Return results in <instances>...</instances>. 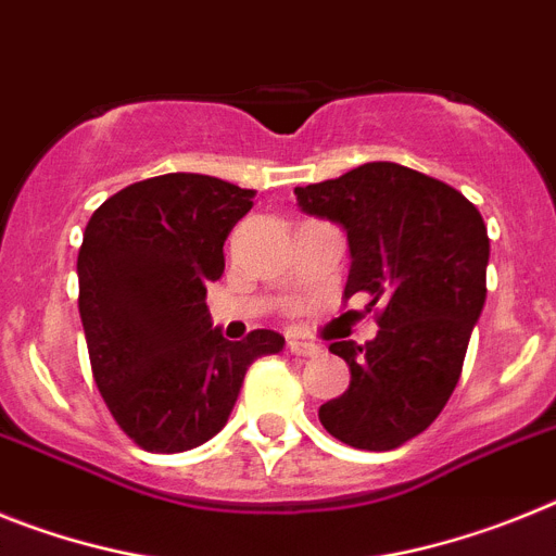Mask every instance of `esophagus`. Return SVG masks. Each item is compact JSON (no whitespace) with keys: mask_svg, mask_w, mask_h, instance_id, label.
<instances>
[{"mask_svg":"<svg viewBox=\"0 0 556 556\" xmlns=\"http://www.w3.org/2000/svg\"><path fill=\"white\" fill-rule=\"evenodd\" d=\"M288 350L293 355H299V358H313V355H318V346L311 344V341H302V338H288Z\"/></svg>","mask_w":556,"mask_h":556,"instance_id":"1","label":"esophagus"}]
</instances>
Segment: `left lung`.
<instances>
[{
  "mask_svg": "<svg viewBox=\"0 0 556 556\" xmlns=\"http://www.w3.org/2000/svg\"><path fill=\"white\" fill-rule=\"evenodd\" d=\"M307 215L336 220L350 240L344 299L369 296L378 336L332 341L350 389L318 408L344 445L394 451L439 417L462 375L486 299L490 238L481 212L451 185L394 162L293 190Z\"/></svg>",
  "mask_w": 556,
  "mask_h": 556,
  "instance_id": "left-lung-1",
  "label": "left lung"
}]
</instances>
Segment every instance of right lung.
<instances>
[{"mask_svg":"<svg viewBox=\"0 0 556 556\" xmlns=\"http://www.w3.org/2000/svg\"><path fill=\"white\" fill-rule=\"evenodd\" d=\"M251 198L220 178L167 173L111 195L86 224L77 307L91 375L142 451L204 445L229 419L245 369L282 350L274 330L226 341L206 311V285L224 274V243Z\"/></svg>","mask_w":556,"mask_h":556,"instance_id":"1","label":"right lung"}]
</instances>
